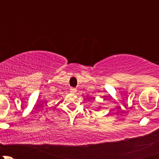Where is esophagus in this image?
<instances>
[{
  "instance_id": "obj_1",
  "label": "esophagus",
  "mask_w": 159,
  "mask_h": 159,
  "mask_svg": "<svg viewBox=\"0 0 159 159\" xmlns=\"http://www.w3.org/2000/svg\"><path fill=\"white\" fill-rule=\"evenodd\" d=\"M70 92H71V93H74V94H75V93H76L77 89H75V88H71V89H70Z\"/></svg>"
}]
</instances>
